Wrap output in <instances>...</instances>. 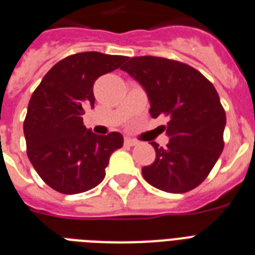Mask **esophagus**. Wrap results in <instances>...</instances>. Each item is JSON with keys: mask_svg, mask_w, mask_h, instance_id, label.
Returning a JSON list of instances; mask_svg holds the SVG:
<instances>
[{"mask_svg": "<svg viewBox=\"0 0 255 255\" xmlns=\"http://www.w3.org/2000/svg\"><path fill=\"white\" fill-rule=\"evenodd\" d=\"M124 144H126V145H128V147H133V145H136V144H137V141L133 139H131V137H126V139H124Z\"/></svg>", "mask_w": 255, "mask_h": 255, "instance_id": "34e87169", "label": "esophagus"}]
</instances>
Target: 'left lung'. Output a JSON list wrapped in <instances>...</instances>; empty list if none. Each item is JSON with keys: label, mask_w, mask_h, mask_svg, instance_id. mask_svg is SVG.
Wrapping results in <instances>:
<instances>
[{"label": "left lung", "mask_w": 255, "mask_h": 255, "mask_svg": "<svg viewBox=\"0 0 255 255\" xmlns=\"http://www.w3.org/2000/svg\"><path fill=\"white\" fill-rule=\"evenodd\" d=\"M120 69L145 90L151 116H168L167 148L151 143L156 159L141 169L152 186L185 193L201 184L224 149L225 110L214 86L192 66L160 57H135Z\"/></svg>", "instance_id": "left-lung-1"}]
</instances>
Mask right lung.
<instances>
[{"label":"right lung","mask_w":255,"mask_h":255,"mask_svg":"<svg viewBox=\"0 0 255 255\" xmlns=\"http://www.w3.org/2000/svg\"><path fill=\"white\" fill-rule=\"evenodd\" d=\"M128 57L98 51L73 54L46 74L27 106L23 133L30 163L43 181L63 194H77L103 181L114 151L123 145L119 132L95 135L83 124L94 107V83L119 69Z\"/></svg>","instance_id":"add662e5"}]
</instances>
